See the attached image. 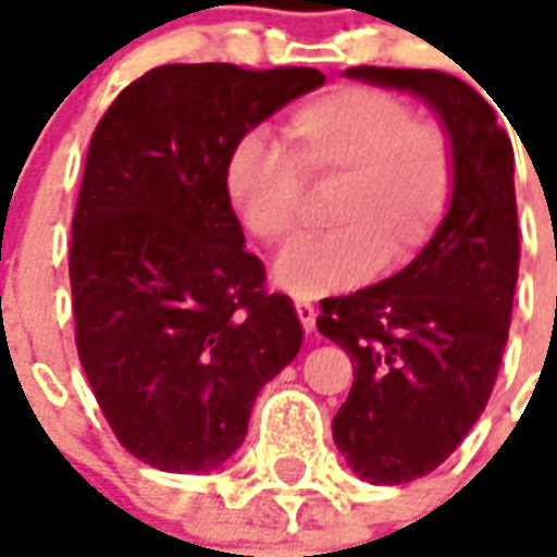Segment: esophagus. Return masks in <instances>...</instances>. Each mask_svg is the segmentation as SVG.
I'll return each mask as SVG.
<instances>
[{
	"mask_svg": "<svg viewBox=\"0 0 557 557\" xmlns=\"http://www.w3.org/2000/svg\"><path fill=\"white\" fill-rule=\"evenodd\" d=\"M297 318H299V323H302V330H306V333H314V323H318V309H314L311 302H302V299H297Z\"/></svg>",
	"mask_w": 557,
	"mask_h": 557,
	"instance_id": "esophagus-1",
	"label": "esophagus"
}]
</instances>
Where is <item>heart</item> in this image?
<instances>
[{"mask_svg": "<svg viewBox=\"0 0 557 557\" xmlns=\"http://www.w3.org/2000/svg\"><path fill=\"white\" fill-rule=\"evenodd\" d=\"M285 145L239 137L224 191L248 234L282 246L297 234L306 185H333L326 224L275 260V285L297 299L360 287L374 270L411 263L447 215L456 152L447 128L413 120L411 104L374 86H338L287 113Z\"/></svg>", "mask_w": 557, "mask_h": 557, "instance_id": "obj_1", "label": "heart"}]
</instances>
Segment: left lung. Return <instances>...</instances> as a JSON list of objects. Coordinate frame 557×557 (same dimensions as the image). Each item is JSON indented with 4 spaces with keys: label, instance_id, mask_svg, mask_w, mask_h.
<instances>
[{
    "label": "left lung",
    "instance_id": "left-lung-1",
    "mask_svg": "<svg viewBox=\"0 0 557 557\" xmlns=\"http://www.w3.org/2000/svg\"><path fill=\"white\" fill-rule=\"evenodd\" d=\"M345 77L423 98L456 152L453 200L429 246L384 282L323 299L318 318L354 360L335 447L360 480L398 486L459 447L498 377L519 278L512 144L453 74L360 65Z\"/></svg>",
    "mask_w": 557,
    "mask_h": 557
}]
</instances>
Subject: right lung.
<instances>
[{"instance_id": "add662e5", "label": "right lung", "mask_w": 557, "mask_h": 557, "mask_svg": "<svg viewBox=\"0 0 557 557\" xmlns=\"http://www.w3.org/2000/svg\"><path fill=\"white\" fill-rule=\"evenodd\" d=\"M323 86L314 69L161 65L98 122L71 222L77 354L113 435L171 474L222 468L302 345L224 191L239 137Z\"/></svg>"}]
</instances>
